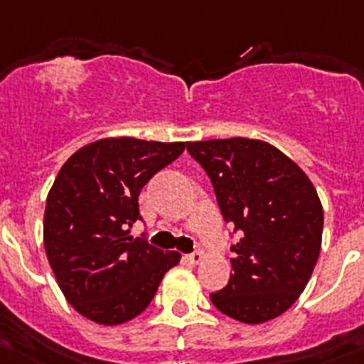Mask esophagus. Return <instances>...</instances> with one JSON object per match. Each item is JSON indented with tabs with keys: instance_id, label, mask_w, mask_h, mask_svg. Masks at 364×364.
<instances>
[{
	"instance_id": "esophagus-1",
	"label": "esophagus",
	"mask_w": 364,
	"mask_h": 364,
	"mask_svg": "<svg viewBox=\"0 0 364 364\" xmlns=\"http://www.w3.org/2000/svg\"><path fill=\"white\" fill-rule=\"evenodd\" d=\"M184 260L189 264V266H197V264L203 260V253H200V251H193V253L184 255Z\"/></svg>"
}]
</instances>
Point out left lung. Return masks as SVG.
Returning a JSON list of instances; mask_svg holds the SVG:
<instances>
[{
	"instance_id": "8db88e82",
	"label": "left lung",
	"mask_w": 364,
	"mask_h": 364,
	"mask_svg": "<svg viewBox=\"0 0 364 364\" xmlns=\"http://www.w3.org/2000/svg\"><path fill=\"white\" fill-rule=\"evenodd\" d=\"M212 180L221 214L240 240L229 284L210 294L218 311L243 323L281 316L305 290L322 247L323 210L309 176L260 139L188 143Z\"/></svg>"
}]
</instances>
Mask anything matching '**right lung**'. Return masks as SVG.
Masks as SVG:
<instances>
[{"label": "right lung", "mask_w": 364, "mask_h": 364, "mask_svg": "<svg viewBox=\"0 0 364 364\" xmlns=\"http://www.w3.org/2000/svg\"><path fill=\"white\" fill-rule=\"evenodd\" d=\"M186 143L107 137L65 161L46 199L44 249L67 301L102 326L149 307L180 253L130 236L139 193L178 158Z\"/></svg>", "instance_id": "add662e5"}]
</instances>
